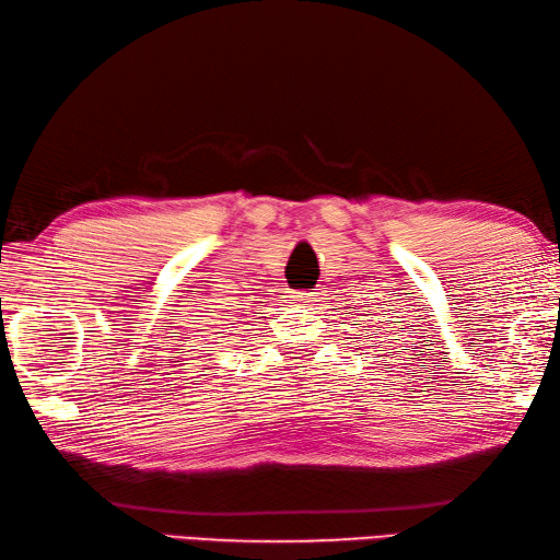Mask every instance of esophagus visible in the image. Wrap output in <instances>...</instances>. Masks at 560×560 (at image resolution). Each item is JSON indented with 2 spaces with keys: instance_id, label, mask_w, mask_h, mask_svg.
Segmentation results:
<instances>
[{
  "instance_id": "esophagus-1",
  "label": "esophagus",
  "mask_w": 560,
  "mask_h": 560,
  "mask_svg": "<svg viewBox=\"0 0 560 560\" xmlns=\"http://www.w3.org/2000/svg\"><path fill=\"white\" fill-rule=\"evenodd\" d=\"M314 298H316L314 292H304V290L292 292V300H298V302H314Z\"/></svg>"
}]
</instances>
